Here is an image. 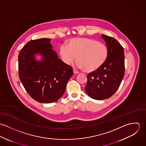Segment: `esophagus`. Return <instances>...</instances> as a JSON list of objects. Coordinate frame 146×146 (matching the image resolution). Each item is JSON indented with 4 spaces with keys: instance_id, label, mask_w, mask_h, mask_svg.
<instances>
[{
    "instance_id": "obj_1",
    "label": "esophagus",
    "mask_w": 146,
    "mask_h": 146,
    "mask_svg": "<svg viewBox=\"0 0 146 146\" xmlns=\"http://www.w3.org/2000/svg\"><path fill=\"white\" fill-rule=\"evenodd\" d=\"M74 74H75V75H76V74H78L79 72L78 71H76L75 69H74Z\"/></svg>"
}]
</instances>
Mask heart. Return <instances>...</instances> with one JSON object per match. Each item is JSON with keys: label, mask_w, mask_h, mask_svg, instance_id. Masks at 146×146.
<instances>
[{"label": "heart", "mask_w": 146, "mask_h": 146, "mask_svg": "<svg viewBox=\"0 0 146 146\" xmlns=\"http://www.w3.org/2000/svg\"><path fill=\"white\" fill-rule=\"evenodd\" d=\"M60 55L66 64L73 63L76 56L77 66L86 72H92L100 68L106 61L108 49L104 44L94 39L76 38L61 46Z\"/></svg>", "instance_id": "obj_1"}]
</instances>
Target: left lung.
<instances>
[{"instance_id": "1", "label": "left lung", "mask_w": 146, "mask_h": 146, "mask_svg": "<svg viewBox=\"0 0 146 146\" xmlns=\"http://www.w3.org/2000/svg\"><path fill=\"white\" fill-rule=\"evenodd\" d=\"M108 57L104 65L87 75L85 90L93 99H108L117 90L125 74V56L123 46L115 38L102 34Z\"/></svg>"}]
</instances>
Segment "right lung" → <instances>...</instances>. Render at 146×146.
Listing matches in <instances>:
<instances>
[{
  "instance_id": "add662e5",
  "label": "right lung",
  "mask_w": 146,
  "mask_h": 146,
  "mask_svg": "<svg viewBox=\"0 0 146 146\" xmlns=\"http://www.w3.org/2000/svg\"><path fill=\"white\" fill-rule=\"evenodd\" d=\"M50 39L30 40L19 55V73L21 83L28 94L40 103L58 101L66 90L73 75L72 67L59 59L52 49ZM42 56L41 60L35 58Z\"/></svg>"
}]
</instances>
